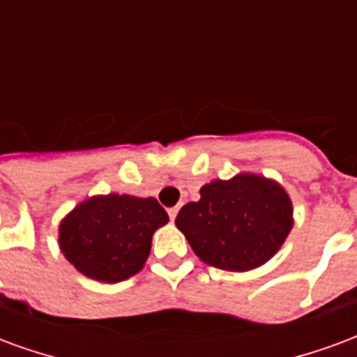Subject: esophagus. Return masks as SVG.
I'll list each match as a JSON object with an SVG mask.
<instances>
[{"label": "esophagus", "instance_id": "1", "mask_svg": "<svg viewBox=\"0 0 357 357\" xmlns=\"http://www.w3.org/2000/svg\"><path fill=\"white\" fill-rule=\"evenodd\" d=\"M178 212H179V206H172V208L168 210V216H170L172 222L176 220V216H178Z\"/></svg>", "mask_w": 357, "mask_h": 357}]
</instances>
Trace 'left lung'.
Segmentation results:
<instances>
[{
	"label": "left lung",
	"mask_w": 357,
	"mask_h": 357,
	"mask_svg": "<svg viewBox=\"0 0 357 357\" xmlns=\"http://www.w3.org/2000/svg\"><path fill=\"white\" fill-rule=\"evenodd\" d=\"M195 255L227 271H247L268 262L292 227L289 195L275 181L243 174L201 189L176 218Z\"/></svg>",
	"instance_id": "8db88e82"
}]
</instances>
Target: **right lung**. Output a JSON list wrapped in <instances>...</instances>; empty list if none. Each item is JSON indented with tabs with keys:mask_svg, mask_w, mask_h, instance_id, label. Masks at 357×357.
<instances>
[{
	"mask_svg": "<svg viewBox=\"0 0 357 357\" xmlns=\"http://www.w3.org/2000/svg\"><path fill=\"white\" fill-rule=\"evenodd\" d=\"M166 222V210L153 197H93L63 220L59 243L66 260L84 275L118 283L143 268L153 233Z\"/></svg>",
	"mask_w": 357,
	"mask_h": 357,
	"instance_id": "obj_1",
	"label": "right lung"
}]
</instances>
